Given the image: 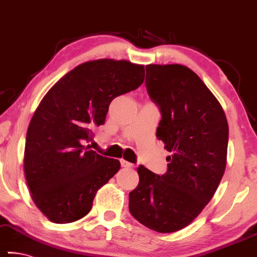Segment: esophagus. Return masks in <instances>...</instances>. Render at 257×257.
Here are the masks:
<instances>
[{"mask_svg":"<svg viewBox=\"0 0 257 257\" xmlns=\"http://www.w3.org/2000/svg\"><path fill=\"white\" fill-rule=\"evenodd\" d=\"M120 165H121V167H124V168H131V167L133 166L131 162L126 161V160H124V159L120 160Z\"/></svg>","mask_w":257,"mask_h":257,"instance_id":"esophagus-1","label":"esophagus"}]
</instances>
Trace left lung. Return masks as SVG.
<instances>
[{"mask_svg":"<svg viewBox=\"0 0 257 257\" xmlns=\"http://www.w3.org/2000/svg\"><path fill=\"white\" fill-rule=\"evenodd\" d=\"M145 84L161 112L156 137L172 155L161 176L138 167L128 210L146 227L172 233L192 222L217 190L226 168L228 124L220 103L188 67L147 65Z\"/></svg>","mask_w":257,"mask_h":257,"instance_id":"8db88e82","label":"left lung"}]
</instances>
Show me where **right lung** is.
I'll use <instances>...</instances> for the list:
<instances>
[{
	"label": "right lung",
	"instance_id": "obj_1",
	"mask_svg": "<svg viewBox=\"0 0 257 257\" xmlns=\"http://www.w3.org/2000/svg\"><path fill=\"white\" fill-rule=\"evenodd\" d=\"M143 65L99 59L67 73L44 96L29 124L24 173L36 206L55 224L79 220L120 168L85 146L111 101L143 84Z\"/></svg>",
	"mask_w": 257,
	"mask_h": 257
}]
</instances>
